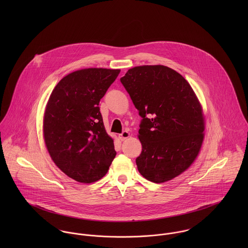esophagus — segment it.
<instances>
[{
	"mask_svg": "<svg viewBox=\"0 0 248 248\" xmlns=\"http://www.w3.org/2000/svg\"><path fill=\"white\" fill-rule=\"evenodd\" d=\"M129 137H130V133H129L128 131H123V132L118 136V138H119V140H120L121 141L125 140L128 139Z\"/></svg>",
	"mask_w": 248,
	"mask_h": 248,
	"instance_id": "1",
	"label": "esophagus"
}]
</instances>
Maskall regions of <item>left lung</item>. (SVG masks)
I'll return each mask as SVG.
<instances>
[{"label": "left lung", "mask_w": 248, "mask_h": 248, "mask_svg": "<svg viewBox=\"0 0 248 248\" xmlns=\"http://www.w3.org/2000/svg\"><path fill=\"white\" fill-rule=\"evenodd\" d=\"M120 81L142 117L140 173L155 183L177 177L193 163L204 137L202 109L193 89L161 65L135 67Z\"/></svg>", "instance_id": "8db88e82"}]
</instances>
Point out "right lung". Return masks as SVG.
Returning <instances> with one entry per match:
<instances>
[{"label":"right lung","instance_id":"right-lung-1","mask_svg":"<svg viewBox=\"0 0 248 248\" xmlns=\"http://www.w3.org/2000/svg\"><path fill=\"white\" fill-rule=\"evenodd\" d=\"M119 72L73 71L60 80L49 96L44 115L45 143L56 166L76 181L99 180L115 157L98 105Z\"/></svg>","mask_w":248,"mask_h":248}]
</instances>
